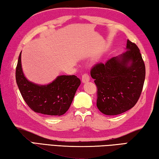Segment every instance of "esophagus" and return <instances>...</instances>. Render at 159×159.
I'll return each mask as SVG.
<instances>
[{"label": "esophagus", "mask_w": 159, "mask_h": 159, "mask_svg": "<svg viewBox=\"0 0 159 159\" xmlns=\"http://www.w3.org/2000/svg\"><path fill=\"white\" fill-rule=\"evenodd\" d=\"M89 75H88L87 73H84L82 75V81L83 83H85V82H87L89 81Z\"/></svg>", "instance_id": "34e87169"}]
</instances>
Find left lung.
Segmentation results:
<instances>
[{
  "instance_id": "left-lung-1",
  "label": "left lung",
  "mask_w": 159,
  "mask_h": 159,
  "mask_svg": "<svg viewBox=\"0 0 159 159\" xmlns=\"http://www.w3.org/2000/svg\"><path fill=\"white\" fill-rule=\"evenodd\" d=\"M127 49L105 63L98 62L91 76L97 87V106L105 115L115 116L134 107L141 95L145 80V65L139 49L129 39Z\"/></svg>"
}]
</instances>
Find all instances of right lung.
I'll list each match as a JSON object with an SVG mask.
<instances>
[{
	"label": "right lung",
	"mask_w": 159,
	"mask_h": 159,
	"mask_svg": "<svg viewBox=\"0 0 159 159\" xmlns=\"http://www.w3.org/2000/svg\"><path fill=\"white\" fill-rule=\"evenodd\" d=\"M16 82L22 98L33 111L59 116L68 110L81 81L75 75H61L48 85H37L26 79L21 66V53L15 71Z\"/></svg>",
	"instance_id": "1"
}]
</instances>
